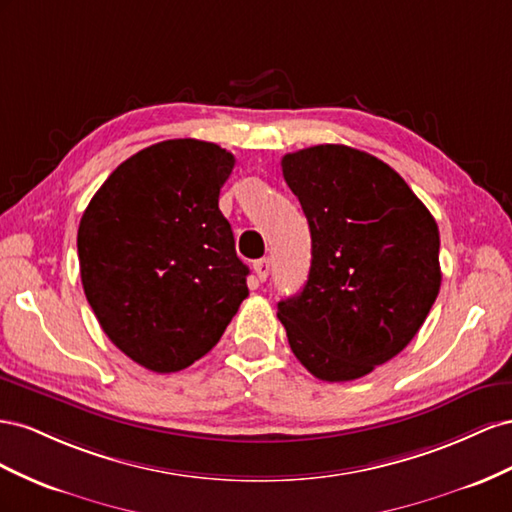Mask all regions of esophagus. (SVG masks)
<instances>
[{
  "label": "esophagus",
  "instance_id": "obj_1",
  "mask_svg": "<svg viewBox=\"0 0 512 512\" xmlns=\"http://www.w3.org/2000/svg\"><path fill=\"white\" fill-rule=\"evenodd\" d=\"M253 270H255V274H257V279L259 281H266L268 279V274H270V259H257V261H253Z\"/></svg>",
  "mask_w": 512,
  "mask_h": 512
}]
</instances>
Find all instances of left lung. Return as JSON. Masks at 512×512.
Returning a JSON list of instances; mask_svg holds the SVG:
<instances>
[{
    "instance_id": "obj_1",
    "label": "left lung",
    "mask_w": 512,
    "mask_h": 512,
    "mask_svg": "<svg viewBox=\"0 0 512 512\" xmlns=\"http://www.w3.org/2000/svg\"><path fill=\"white\" fill-rule=\"evenodd\" d=\"M311 229V270L279 302L291 352L317 379L349 382L407 347L440 294V231L401 175L347 145L285 154Z\"/></svg>"
}]
</instances>
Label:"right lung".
Segmentation results:
<instances>
[{
	"mask_svg": "<svg viewBox=\"0 0 512 512\" xmlns=\"http://www.w3.org/2000/svg\"><path fill=\"white\" fill-rule=\"evenodd\" d=\"M233 165L216 143H154L124 160L81 216L85 298L111 343L154 373L206 356L248 296V268L218 210Z\"/></svg>",
	"mask_w": 512,
	"mask_h": 512,
	"instance_id": "add662e5",
	"label": "right lung"
}]
</instances>
